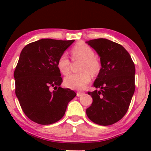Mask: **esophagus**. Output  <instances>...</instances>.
Instances as JSON below:
<instances>
[{
    "mask_svg": "<svg viewBox=\"0 0 151 151\" xmlns=\"http://www.w3.org/2000/svg\"><path fill=\"white\" fill-rule=\"evenodd\" d=\"M83 94H84V93H83V92H80V91L77 93V96H78V97L81 96H83Z\"/></svg>",
    "mask_w": 151,
    "mask_h": 151,
    "instance_id": "34e87169",
    "label": "esophagus"
}]
</instances>
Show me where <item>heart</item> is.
<instances>
[{"mask_svg":"<svg viewBox=\"0 0 151 151\" xmlns=\"http://www.w3.org/2000/svg\"><path fill=\"white\" fill-rule=\"evenodd\" d=\"M73 60H81L79 71L80 73L71 74L65 78L64 83L67 87L75 90H83L91 82V74L96 76L100 72L101 63L95 55V52L86 44L80 42L77 44L71 50ZM71 62L66 55H62L57 62L59 71L63 75L70 72Z\"/></svg>","mask_w":151,"mask_h":151,"instance_id":"b5f03b06","label":"heart"}]
</instances>
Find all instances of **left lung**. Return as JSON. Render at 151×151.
I'll return each mask as SVG.
<instances>
[{"label":"left lung","mask_w":151,"mask_h":151,"mask_svg":"<svg viewBox=\"0 0 151 151\" xmlns=\"http://www.w3.org/2000/svg\"><path fill=\"white\" fill-rule=\"evenodd\" d=\"M94 49L101 68L93 85L100 91H88L93 103L86 109L88 118L96 124L109 126L122 119L135 91V66L122 45L106 39L87 42Z\"/></svg>","instance_id":"obj_1"}]
</instances>
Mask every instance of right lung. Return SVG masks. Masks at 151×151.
<instances>
[{
  "instance_id": "obj_1",
  "label": "right lung",
  "mask_w": 151,
  "mask_h": 151,
  "mask_svg": "<svg viewBox=\"0 0 151 151\" xmlns=\"http://www.w3.org/2000/svg\"><path fill=\"white\" fill-rule=\"evenodd\" d=\"M74 42L43 39L22 49L14 72L15 93L24 113L33 122L49 125L60 121L77 95L60 88L63 79L57 67L59 58Z\"/></svg>"
}]
</instances>
